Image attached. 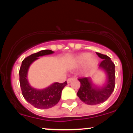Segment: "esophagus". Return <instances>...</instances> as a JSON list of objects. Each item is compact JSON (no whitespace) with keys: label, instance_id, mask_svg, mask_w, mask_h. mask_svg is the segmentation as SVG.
Segmentation results:
<instances>
[{"label":"esophagus","instance_id":"34e87169","mask_svg":"<svg viewBox=\"0 0 133 133\" xmlns=\"http://www.w3.org/2000/svg\"><path fill=\"white\" fill-rule=\"evenodd\" d=\"M73 79H74V78H72V77H70V78H69L68 80H67V82H68V83H70V82H71L73 80Z\"/></svg>","mask_w":133,"mask_h":133}]
</instances>
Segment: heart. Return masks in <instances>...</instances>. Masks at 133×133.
Segmentation results:
<instances>
[{
	"mask_svg": "<svg viewBox=\"0 0 133 133\" xmlns=\"http://www.w3.org/2000/svg\"><path fill=\"white\" fill-rule=\"evenodd\" d=\"M97 62V59L94 56H91L89 53H82L74 58L72 60V66L78 68L82 65V69L86 71L92 69Z\"/></svg>",
	"mask_w": 133,
	"mask_h": 133,
	"instance_id": "obj_1",
	"label": "heart"
}]
</instances>
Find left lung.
<instances>
[{"mask_svg":"<svg viewBox=\"0 0 133 133\" xmlns=\"http://www.w3.org/2000/svg\"><path fill=\"white\" fill-rule=\"evenodd\" d=\"M96 54L103 59L99 68L105 71L107 80L103 86L97 87L93 84L89 77L78 79L81 86L77 95L83 103L88 105L98 104L106 101L115 87V65L106 55L99 52H96Z\"/></svg>","mask_w":133,"mask_h":133,"instance_id":"obj_1","label":"left lung"}]
</instances>
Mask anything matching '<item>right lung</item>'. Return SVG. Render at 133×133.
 <instances>
[{"mask_svg": "<svg viewBox=\"0 0 133 133\" xmlns=\"http://www.w3.org/2000/svg\"><path fill=\"white\" fill-rule=\"evenodd\" d=\"M51 50H42L31 54L23 60L19 70V81L24 99L38 109H49L58 103L61 97L62 89L68 84L54 82L43 89L34 88L29 84L27 79V72L30 64L39 59V57L53 54Z\"/></svg>", "mask_w": 133, "mask_h": 133, "instance_id": "right-lung-1", "label": "right lung"}]
</instances>
